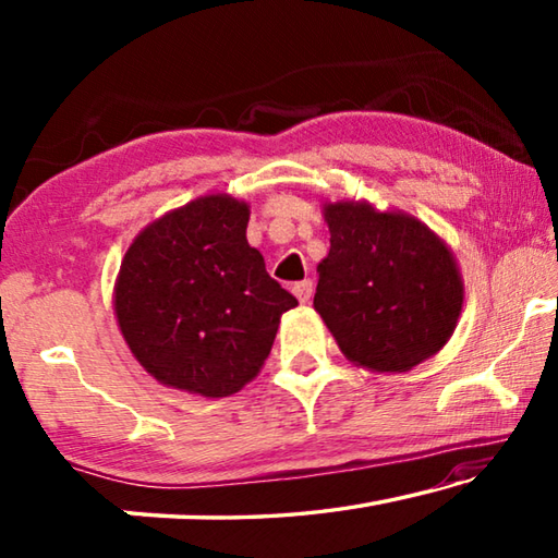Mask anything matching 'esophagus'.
<instances>
[{"mask_svg": "<svg viewBox=\"0 0 558 558\" xmlns=\"http://www.w3.org/2000/svg\"><path fill=\"white\" fill-rule=\"evenodd\" d=\"M292 292H295V298L302 302V305H307L310 298H313V280L295 282V288H292Z\"/></svg>", "mask_w": 558, "mask_h": 558, "instance_id": "34e87169", "label": "esophagus"}]
</instances>
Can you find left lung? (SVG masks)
<instances>
[{
    "instance_id": "1",
    "label": "left lung",
    "mask_w": 558,
    "mask_h": 558,
    "mask_svg": "<svg viewBox=\"0 0 558 558\" xmlns=\"http://www.w3.org/2000/svg\"><path fill=\"white\" fill-rule=\"evenodd\" d=\"M325 221L315 310L349 362L401 374L440 352L465 298L448 245L415 216L366 202L325 204Z\"/></svg>"
}]
</instances>
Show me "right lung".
<instances>
[{"label":"right lung","instance_id":"1","mask_svg":"<svg viewBox=\"0 0 558 558\" xmlns=\"http://www.w3.org/2000/svg\"><path fill=\"white\" fill-rule=\"evenodd\" d=\"M248 204L209 194L137 233L116 282L130 352L157 381L221 399L256 379L298 300L245 239Z\"/></svg>","mask_w":558,"mask_h":558}]
</instances>
